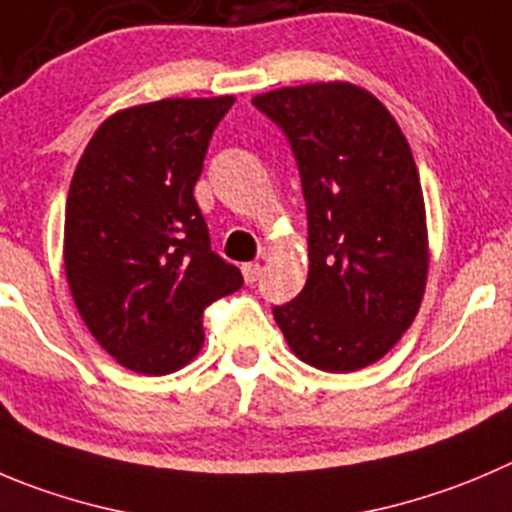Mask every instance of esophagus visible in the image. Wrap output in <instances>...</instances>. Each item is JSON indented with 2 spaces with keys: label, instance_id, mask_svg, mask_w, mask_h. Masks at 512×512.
Here are the masks:
<instances>
[{
  "label": "esophagus",
  "instance_id": "34e87169",
  "mask_svg": "<svg viewBox=\"0 0 512 512\" xmlns=\"http://www.w3.org/2000/svg\"><path fill=\"white\" fill-rule=\"evenodd\" d=\"M241 274H243V279H246V284H253V281L261 276V266L259 264H243Z\"/></svg>",
  "mask_w": 512,
  "mask_h": 512
}]
</instances>
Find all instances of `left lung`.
<instances>
[{"label": "left lung", "instance_id": "1", "mask_svg": "<svg viewBox=\"0 0 512 512\" xmlns=\"http://www.w3.org/2000/svg\"><path fill=\"white\" fill-rule=\"evenodd\" d=\"M253 105L286 135L309 221V279L274 306L291 352L357 372L410 329L427 281L420 175L387 107L349 82L281 87Z\"/></svg>", "mask_w": 512, "mask_h": 512}]
</instances>
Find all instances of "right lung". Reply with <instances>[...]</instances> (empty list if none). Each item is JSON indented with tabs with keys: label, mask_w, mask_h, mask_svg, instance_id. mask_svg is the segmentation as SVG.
I'll use <instances>...</instances> for the list:
<instances>
[{
	"label": "right lung",
	"mask_w": 512,
	"mask_h": 512,
	"mask_svg": "<svg viewBox=\"0 0 512 512\" xmlns=\"http://www.w3.org/2000/svg\"><path fill=\"white\" fill-rule=\"evenodd\" d=\"M233 97L128 107L87 143L65 208V274L92 337L138 374H170L203 347V309L243 276L211 248L193 198Z\"/></svg>",
	"instance_id": "add662e5"
}]
</instances>
